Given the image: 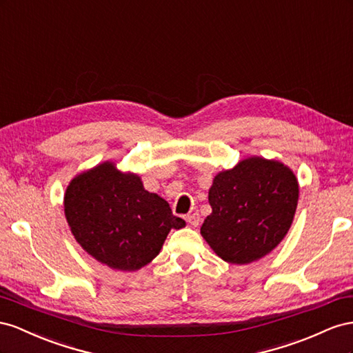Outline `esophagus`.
Instances as JSON below:
<instances>
[{
  "label": "esophagus",
  "instance_id": "1",
  "mask_svg": "<svg viewBox=\"0 0 353 353\" xmlns=\"http://www.w3.org/2000/svg\"><path fill=\"white\" fill-rule=\"evenodd\" d=\"M186 221H188V223H189L190 226L196 228V226L199 225L201 217H199V214H198L196 211H195V213H190V214H188V216H186Z\"/></svg>",
  "mask_w": 353,
  "mask_h": 353
}]
</instances>
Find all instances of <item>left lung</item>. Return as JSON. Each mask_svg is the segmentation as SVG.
<instances>
[{"instance_id": "1", "label": "left lung", "mask_w": 353, "mask_h": 353, "mask_svg": "<svg viewBox=\"0 0 353 353\" xmlns=\"http://www.w3.org/2000/svg\"><path fill=\"white\" fill-rule=\"evenodd\" d=\"M299 183L278 161L248 158L221 171L210 188L213 208L201 235L225 261L247 265L274 250L293 223Z\"/></svg>"}]
</instances>
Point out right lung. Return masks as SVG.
I'll list each match as a JSON object with an SVG mask.
<instances>
[{"instance_id": "add662e5", "label": "right lung", "mask_w": 353, "mask_h": 353, "mask_svg": "<svg viewBox=\"0 0 353 353\" xmlns=\"http://www.w3.org/2000/svg\"><path fill=\"white\" fill-rule=\"evenodd\" d=\"M65 216L88 254L132 272L155 259L171 229L185 226L165 199L145 190L140 177L103 163L77 176L66 189Z\"/></svg>"}]
</instances>
